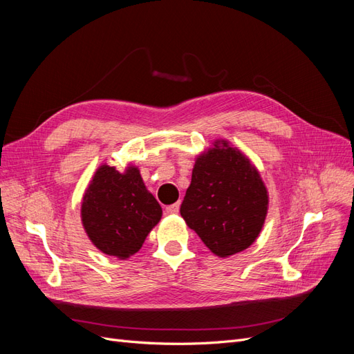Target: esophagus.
Returning <instances> with one entry per match:
<instances>
[{
    "label": "esophagus",
    "instance_id": "obj_1",
    "mask_svg": "<svg viewBox=\"0 0 354 354\" xmlns=\"http://www.w3.org/2000/svg\"><path fill=\"white\" fill-rule=\"evenodd\" d=\"M178 211H180V203H173V205H169V207H167V212L168 214H178Z\"/></svg>",
    "mask_w": 354,
    "mask_h": 354
}]
</instances>
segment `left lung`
<instances>
[{"instance_id":"8db88e82","label":"left lung","mask_w":354,"mask_h":354,"mask_svg":"<svg viewBox=\"0 0 354 354\" xmlns=\"http://www.w3.org/2000/svg\"><path fill=\"white\" fill-rule=\"evenodd\" d=\"M267 209L269 192L260 171L230 142L214 140L195 158L180 214L212 254L226 259L250 248Z\"/></svg>"}]
</instances>
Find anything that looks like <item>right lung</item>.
Masks as SVG:
<instances>
[{
	"label": "right lung",
	"mask_w": 354,
	"mask_h": 354,
	"mask_svg": "<svg viewBox=\"0 0 354 354\" xmlns=\"http://www.w3.org/2000/svg\"><path fill=\"white\" fill-rule=\"evenodd\" d=\"M162 217L138 167L124 171L102 164L81 199V221L91 243L106 255L130 259Z\"/></svg>",
	"instance_id": "1"
}]
</instances>
